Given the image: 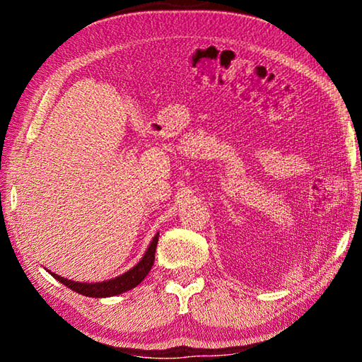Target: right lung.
<instances>
[{"instance_id": "1", "label": "right lung", "mask_w": 362, "mask_h": 362, "mask_svg": "<svg viewBox=\"0 0 362 362\" xmlns=\"http://www.w3.org/2000/svg\"><path fill=\"white\" fill-rule=\"evenodd\" d=\"M158 236H159V233H156V236L153 238V241L150 243V246H148V249H146V252L142 257V260H140L136 267L131 268L129 272H126L124 274H121V276H116L113 279L89 284V283H78V281L65 279L62 276H59V274H56V273H51V274L59 281V283H62L64 286L69 287V289L81 293V296H86V297L100 298V297L118 296V293L134 289V287L142 283L146 274L150 273L153 263H155Z\"/></svg>"}]
</instances>
